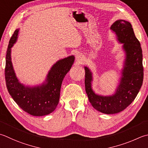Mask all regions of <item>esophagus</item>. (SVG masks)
<instances>
[{"instance_id":"obj_1","label":"esophagus","mask_w":148,"mask_h":148,"mask_svg":"<svg viewBox=\"0 0 148 148\" xmlns=\"http://www.w3.org/2000/svg\"><path fill=\"white\" fill-rule=\"evenodd\" d=\"M83 56L82 54H77L76 56V62L78 64H82L83 62Z\"/></svg>"}]
</instances>
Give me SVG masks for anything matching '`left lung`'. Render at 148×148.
<instances>
[{
	"label": "left lung",
	"instance_id": "8db88e82",
	"mask_svg": "<svg viewBox=\"0 0 148 148\" xmlns=\"http://www.w3.org/2000/svg\"><path fill=\"white\" fill-rule=\"evenodd\" d=\"M110 29L116 34L118 41L124 43L123 48L126 53L122 76L115 93L109 96L95 94L92 88V73L85 66V90L90 103L95 110L106 114H117L126 108L137 95L144 77L143 51L132 24L126 20H118Z\"/></svg>",
	"mask_w": 148,
	"mask_h": 148
}]
</instances>
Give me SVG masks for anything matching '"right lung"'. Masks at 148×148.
I'll use <instances>...</instances> for the list:
<instances>
[{"label":"right lung","mask_w":148,"mask_h":148,"mask_svg":"<svg viewBox=\"0 0 148 148\" xmlns=\"http://www.w3.org/2000/svg\"><path fill=\"white\" fill-rule=\"evenodd\" d=\"M18 31L15 30L11 38L5 57V79L8 90L17 105L29 114L33 116L48 115L56 109L59 103L63 78L70 71L75 58L70 56L58 61L42 85L25 86L16 77L11 58V49L16 41Z\"/></svg>","instance_id":"obj_1"}]
</instances>
